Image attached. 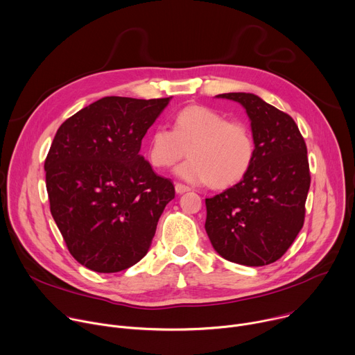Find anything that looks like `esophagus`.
<instances>
[{
	"mask_svg": "<svg viewBox=\"0 0 355 355\" xmlns=\"http://www.w3.org/2000/svg\"><path fill=\"white\" fill-rule=\"evenodd\" d=\"M175 190H176V193L182 194V193L189 191V190H190V187H189V186H186V184H182V183H176V184H175Z\"/></svg>",
	"mask_w": 355,
	"mask_h": 355,
	"instance_id": "34e87169",
	"label": "esophagus"
}]
</instances>
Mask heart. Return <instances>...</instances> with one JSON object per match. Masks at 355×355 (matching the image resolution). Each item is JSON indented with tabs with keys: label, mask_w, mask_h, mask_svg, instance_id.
I'll use <instances>...</instances> for the list:
<instances>
[{
	"label": "heart",
	"mask_w": 355,
	"mask_h": 355,
	"mask_svg": "<svg viewBox=\"0 0 355 355\" xmlns=\"http://www.w3.org/2000/svg\"><path fill=\"white\" fill-rule=\"evenodd\" d=\"M256 138L243 120L201 105H190L173 116L172 130L157 127L148 144L150 162L166 169L179 162L176 173L190 183H209L227 189L239 183L256 158Z\"/></svg>",
	"instance_id": "1"
}]
</instances>
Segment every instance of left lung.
<instances>
[{"instance_id":"8db88e82","label":"left lung","mask_w":355,"mask_h":355,"mask_svg":"<svg viewBox=\"0 0 355 355\" xmlns=\"http://www.w3.org/2000/svg\"><path fill=\"white\" fill-rule=\"evenodd\" d=\"M239 102L250 119L256 158L249 173L205 198V231L227 260L266 266L295 241L305 221L311 172L305 139L294 119L253 94H221Z\"/></svg>"}]
</instances>
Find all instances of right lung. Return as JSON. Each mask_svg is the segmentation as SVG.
I'll return each mask as SVG.
<instances>
[{"mask_svg":"<svg viewBox=\"0 0 355 355\" xmlns=\"http://www.w3.org/2000/svg\"><path fill=\"white\" fill-rule=\"evenodd\" d=\"M168 102L106 96L55 132L44 161L50 211L71 256L89 270L117 272L138 263L175 197L171 179L139 155Z\"/></svg>","mask_w":355,"mask_h":355,"instance_id":"add662e5","label":"right lung"}]
</instances>
